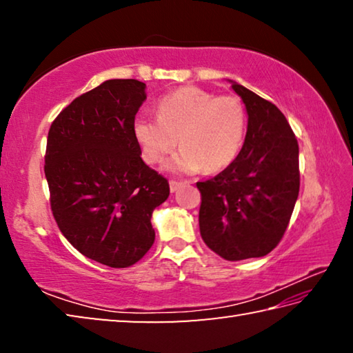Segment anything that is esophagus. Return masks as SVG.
Instances as JSON below:
<instances>
[{"label": "esophagus", "mask_w": 353, "mask_h": 353, "mask_svg": "<svg viewBox=\"0 0 353 353\" xmlns=\"http://www.w3.org/2000/svg\"><path fill=\"white\" fill-rule=\"evenodd\" d=\"M185 182H177V181H174V179H171L170 181V190L172 191V193H174V191H177L179 190V187H181V185H183Z\"/></svg>", "instance_id": "34e87169"}]
</instances>
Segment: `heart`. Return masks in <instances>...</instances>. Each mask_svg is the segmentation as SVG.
<instances>
[{
    "mask_svg": "<svg viewBox=\"0 0 353 353\" xmlns=\"http://www.w3.org/2000/svg\"><path fill=\"white\" fill-rule=\"evenodd\" d=\"M248 115L234 94L216 97L187 85L165 94L157 103V118L140 115L134 123L135 140L149 163H163L177 139L182 149L171 170L193 174L219 171L232 165L246 140Z\"/></svg>",
    "mask_w": 353,
    "mask_h": 353,
    "instance_id": "obj_1",
    "label": "heart"
}]
</instances>
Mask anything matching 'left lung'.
<instances>
[{"mask_svg":"<svg viewBox=\"0 0 353 353\" xmlns=\"http://www.w3.org/2000/svg\"><path fill=\"white\" fill-rule=\"evenodd\" d=\"M248 110L240 155L218 176L198 182L199 229L221 259L265 256L282 240L294 210L301 172L290 123L271 101L234 82Z\"/></svg>","mask_w":353,"mask_h":353,"instance_id":"obj_1","label":"left lung"}]
</instances>
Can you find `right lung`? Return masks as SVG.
Here are the masks:
<instances>
[{"label": "right lung", "instance_id": "obj_1", "mask_svg": "<svg viewBox=\"0 0 353 353\" xmlns=\"http://www.w3.org/2000/svg\"><path fill=\"white\" fill-rule=\"evenodd\" d=\"M145 88L137 79L105 81L65 107L48 132L45 176L59 229L87 259L117 270L151 249V214L170 196L134 135Z\"/></svg>", "mask_w": 353, "mask_h": 353}]
</instances>
